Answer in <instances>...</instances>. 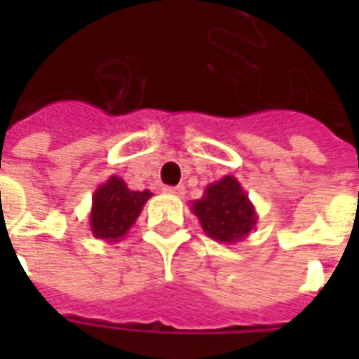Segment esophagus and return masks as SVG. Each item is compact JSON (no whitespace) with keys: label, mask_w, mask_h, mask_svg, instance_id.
<instances>
[{"label":"esophagus","mask_w":359,"mask_h":359,"mask_svg":"<svg viewBox=\"0 0 359 359\" xmlns=\"http://www.w3.org/2000/svg\"><path fill=\"white\" fill-rule=\"evenodd\" d=\"M163 192H167V194H172V196H182L184 194V187H165Z\"/></svg>","instance_id":"obj_1"}]
</instances>
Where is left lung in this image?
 <instances>
[{"mask_svg": "<svg viewBox=\"0 0 359 359\" xmlns=\"http://www.w3.org/2000/svg\"><path fill=\"white\" fill-rule=\"evenodd\" d=\"M203 233L221 244L244 241L257 225V211L236 177L225 175L203 190L200 200L190 203Z\"/></svg>", "mask_w": 359, "mask_h": 359, "instance_id": "left-lung-1", "label": "left lung"}]
</instances>
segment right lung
Masks as SVG:
<instances>
[{"mask_svg":"<svg viewBox=\"0 0 359 359\" xmlns=\"http://www.w3.org/2000/svg\"><path fill=\"white\" fill-rule=\"evenodd\" d=\"M149 198V190H130L121 177L111 175L92 194L90 231L111 244L123 241Z\"/></svg>","mask_w":359,"mask_h":359,"instance_id":"right-lung-1","label":"right lung"}]
</instances>
